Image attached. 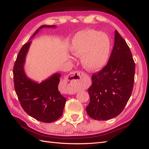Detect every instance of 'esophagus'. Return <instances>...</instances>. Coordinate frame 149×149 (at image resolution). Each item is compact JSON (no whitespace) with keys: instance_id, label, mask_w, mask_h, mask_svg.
Instances as JSON below:
<instances>
[{"instance_id":"34e87169","label":"esophagus","mask_w":149,"mask_h":149,"mask_svg":"<svg viewBox=\"0 0 149 149\" xmlns=\"http://www.w3.org/2000/svg\"><path fill=\"white\" fill-rule=\"evenodd\" d=\"M84 76V74L83 72H80V71L74 72H72V74H70L68 75L67 81L68 82L70 81V83H75V82H77L79 80H81ZM68 91L69 93H72L74 92V91L70 89H68Z\"/></svg>"}]
</instances>
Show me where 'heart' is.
I'll list each match as a JSON object with an SVG mask.
<instances>
[{
    "label": "heart",
    "instance_id": "1",
    "mask_svg": "<svg viewBox=\"0 0 149 149\" xmlns=\"http://www.w3.org/2000/svg\"><path fill=\"white\" fill-rule=\"evenodd\" d=\"M70 50L73 55L81 57L84 68L90 72L102 70L109 58L111 42L107 34L91 29H85L75 34Z\"/></svg>",
    "mask_w": 149,
    "mask_h": 149
}]
</instances>
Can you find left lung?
<instances>
[{
  "label": "left lung",
  "mask_w": 149,
  "mask_h": 149,
  "mask_svg": "<svg viewBox=\"0 0 149 149\" xmlns=\"http://www.w3.org/2000/svg\"><path fill=\"white\" fill-rule=\"evenodd\" d=\"M135 63L125 41L115 31V42L107 65L91 76L88 88V115L97 120L115 118L121 113L133 88Z\"/></svg>",
  "instance_id": "left-lung-1"
}]
</instances>
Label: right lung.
I'll return each instance as SVG.
<instances>
[{"label": "right lung", "mask_w": 149, "mask_h": 149, "mask_svg": "<svg viewBox=\"0 0 149 149\" xmlns=\"http://www.w3.org/2000/svg\"><path fill=\"white\" fill-rule=\"evenodd\" d=\"M56 26H40L29 42L24 44L17 56L13 68L15 89L22 108L28 115L38 121L51 123L63 115L66 98L58 91L59 73H54L41 83L28 77L24 70L26 56L32 42L30 41L43 28H56Z\"/></svg>", "instance_id": "obj_1"}]
</instances>
